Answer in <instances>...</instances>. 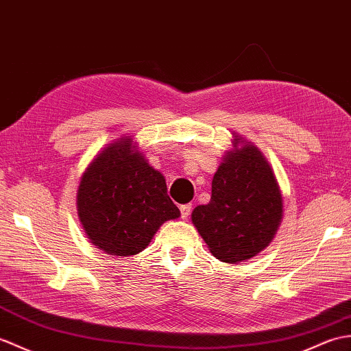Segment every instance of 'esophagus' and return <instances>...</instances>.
<instances>
[{"label":"esophagus","instance_id":"esophagus-1","mask_svg":"<svg viewBox=\"0 0 351 351\" xmlns=\"http://www.w3.org/2000/svg\"><path fill=\"white\" fill-rule=\"evenodd\" d=\"M179 209H181L182 219H186V218L190 217V214H191V205H182Z\"/></svg>","mask_w":351,"mask_h":351}]
</instances>
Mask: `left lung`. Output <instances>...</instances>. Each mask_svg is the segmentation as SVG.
Here are the masks:
<instances>
[{
  "mask_svg": "<svg viewBox=\"0 0 351 351\" xmlns=\"http://www.w3.org/2000/svg\"><path fill=\"white\" fill-rule=\"evenodd\" d=\"M232 134V148L213 179L210 202L194 208L191 221L213 256L238 265L269 247L284 209L271 162L254 143Z\"/></svg>",
  "mask_w": 351,
  "mask_h": 351,
  "instance_id": "obj_1",
  "label": "left lung"
}]
</instances>
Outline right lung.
Instances as JSON below:
<instances>
[{
    "mask_svg": "<svg viewBox=\"0 0 351 351\" xmlns=\"http://www.w3.org/2000/svg\"><path fill=\"white\" fill-rule=\"evenodd\" d=\"M76 203L89 242L118 257L142 252L162 223L181 215L165 176L149 166L132 136L115 138L89 162Z\"/></svg>",
    "mask_w": 351,
    "mask_h": 351,
    "instance_id": "right-lung-1",
    "label": "right lung"
}]
</instances>
